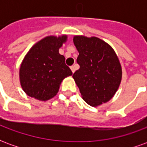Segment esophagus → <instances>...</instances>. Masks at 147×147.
<instances>
[{"label":"esophagus","instance_id":"obj_1","mask_svg":"<svg viewBox=\"0 0 147 147\" xmlns=\"http://www.w3.org/2000/svg\"><path fill=\"white\" fill-rule=\"evenodd\" d=\"M71 70L72 71V73H74L75 71H76V67H75V66H71Z\"/></svg>","mask_w":147,"mask_h":147}]
</instances>
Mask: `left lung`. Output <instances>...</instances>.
<instances>
[{"mask_svg": "<svg viewBox=\"0 0 147 147\" xmlns=\"http://www.w3.org/2000/svg\"><path fill=\"white\" fill-rule=\"evenodd\" d=\"M80 69L73 74L83 100L93 107L109 102L120 86L122 68L113 49L97 37L76 35Z\"/></svg>", "mask_w": 147, "mask_h": 147, "instance_id": "8db88e82", "label": "left lung"}]
</instances>
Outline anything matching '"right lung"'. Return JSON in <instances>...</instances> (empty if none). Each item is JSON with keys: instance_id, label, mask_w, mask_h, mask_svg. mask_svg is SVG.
I'll return each mask as SVG.
<instances>
[{"instance_id": "add662e5", "label": "right lung", "mask_w": 147, "mask_h": 147, "mask_svg": "<svg viewBox=\"0 0 147 147\" xmlns=\"http://www.w3.org/2000/svg\"><path fill=\"white\" fill-rule=\"evenodd\" d=\"M67 35L47 36L30 48L22 61L20 81L27 95L39 101H47L57 95L64 78L72 75L65 64L59 49L67 41Z\"/></svg>"}]
</instances>
